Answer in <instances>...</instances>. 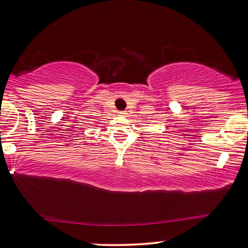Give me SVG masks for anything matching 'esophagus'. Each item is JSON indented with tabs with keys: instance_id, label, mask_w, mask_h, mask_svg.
<instances>
[{
	"instance_id": "obj_1",
	"label": "esophagus",
	"mask_w": 248,
	"mask_h": 248,
	"mask_svg": "<svg viewBox=\"0 0 248 248\" xmlns=\"http://www.w3.org/2000/svg\"><path fill=\"white\" fill-rule=\"evenodd\" d=\"M119 114H120V115H126V112L121 111V112H119Z\"/></svg>"
}]
</instances>
